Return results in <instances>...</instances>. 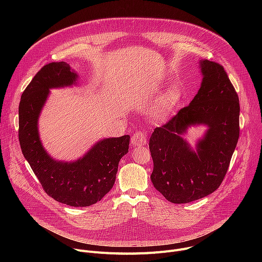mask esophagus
I'll return each mask as SVG.
<instances>
[{
    "label": "esophagus",
    "mask_w": 262,
    "mask_h": 262,
    "mask_svg": "<svg viewBox=\"0 0 262 262\" xmlns=\"http://www.w3.org/2000/svg\"><path fill=\"white\" fill-rule=\"evenodd\" d=\"M130 142H132V144L134 146H137V147L144 146L147 143L146 135L144 133H142V132H137L136 134L133 135Z\"/></svg>",
    "instance_id": "obj_1"
}]
</instances>
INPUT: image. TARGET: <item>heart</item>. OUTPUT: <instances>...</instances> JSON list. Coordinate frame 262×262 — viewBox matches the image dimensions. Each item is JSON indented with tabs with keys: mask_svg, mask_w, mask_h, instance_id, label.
Listing matches in <instances>:
<instances>
[{
	"mask_svg": "<svg viewBox=\"0 0 262 262\" xmlns=\"http://www.w3.org/2000/svg\"><path fill=\"white\" fill-rule=\"evenodd\" d=\"M184 99V91L179 85L167 88L159 98V108L162 114H168L177 108Z\"/></svg>",
	"mask_w": 262,
	"mask_h": 262,
	"instance_id": "obj_1",
	"label": "heart"
}]
</instances>
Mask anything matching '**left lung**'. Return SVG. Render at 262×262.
<instances>
[{
  "instance_id": "8db88e82",
  "label": "left lung",
  "mask_w": 262,
  "mask_h": 262,
  "mask_svg": "<svg viewBox=\"0 0 262 262\" xmlns=\"http://www.w3.org/2000/svg\"><path fill=\"white\" fill-rule=\"evenodd\" d=\"M202 82L188 106L149 141L154 160L150 179L170 202L189 203L213 193L228 170L239 137V101L226 71L217 63L200 60ZM208 129L193 148L183 135L192 126Z\"/></svg>"
}]
</instances>
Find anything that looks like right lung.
<instances>
[{
  "instance_id": "obj_1",
  "label": "right lung",
  "mask_w": 262,
  "mask_h": 262,
  "mask_svg": "<svg viewBox=\"0 0 262 262\" xmlns=\"http://www.w3.org/2000/svg\"><path fill=\"white\" fill-rule=\"evenodd\" d=\"M78 80L79 74L65 62L50 63L37 72L20 98L18 138L23 155L46 193L60 203L86 207L113 188L119 162L128 152L129 136L101 139L71 162L49 155L40 140L38 120L50 89L72 87Z\"/></svg>"
}]
</instances>
